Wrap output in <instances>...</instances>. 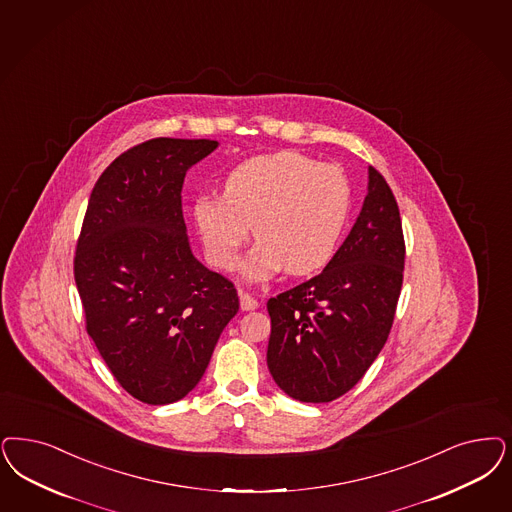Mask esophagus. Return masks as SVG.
I'll return each mask as SVG.
<instances>
[{
	"label": "esophagus",
	"mask_w": 512,
	"mask_h": 512,
	"mask_svg": "<svg viewBox=\"0 0 512 512\" xmlns=\"http://www.w3.org/2000/svg\"><path fill=\"white\" fill-rule=\"evenodd\" d=\"M238 295H240V306H242V310L249 312V310H255V308L259 306V302L253 299V297H251L249 293H246V291H240Z\"/></svg>",
	"instance_id": "1"
}]
</instances>
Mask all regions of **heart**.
Returning <instances> with one entry per match:
<instances>
[{
	"instance_id": "obj_1",
	"label": "heart",
	"mask_w": 512,
	"mask_h": 512,
	"mask_svg": "<svg viewBox=\"0 0 512 512\" xmlns=\"http://www.w3.org/2000/svg\"><path fill=\"white\" fill-rule=\"evenodd\" d=\"M350 213V185L340 168L295 151L259 155L232 168L223 196L194 202V225L219 270L238 265L251 227L261 242L244 274L263 280L285 266L304 276L327 265Z\"/></svg>"
}]
</instances>
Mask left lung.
Wrapping results in <instances>:
<instances>
[{
	"instance_id": "obj_1",
	"label": "left lung",
	"mask_w": 512,
	"mask_h": 512,
	"mask_svg": "<svg viewBox=\"0 0 512 512\" xmlns=\"http://www.w3.org/2000/svg\"><path fill=\"white\" fill-rule=\"evenodd\" d=\"M403 268L399 206L369 166L363 208L329 265L266 304L274 382L302 403H331L350 391L388 340Z\"/></svg>"
}]
</instances>
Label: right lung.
<instances>
[{
  "label": "right lung",
  "mask_w": 512,
  "mask_h": 512,
  "mask_svg": "<svg viewBox=\"0 0 512 512\" xmlns=\"http://www.w3.org/2000/svg\"><path fill=\"white\" fill-rule=\"evenodd\" d=\"M213 140L155 138L98 177L73 261L87 333L115 380L147 405H170L200 382L236 316L232 282L191 251L181 210L187 170Z\"/></svg>",
  "instance_id": "obj_1"
}]
</instances>
